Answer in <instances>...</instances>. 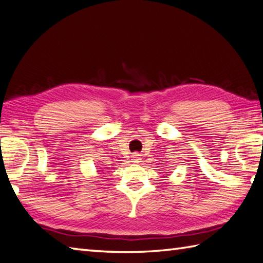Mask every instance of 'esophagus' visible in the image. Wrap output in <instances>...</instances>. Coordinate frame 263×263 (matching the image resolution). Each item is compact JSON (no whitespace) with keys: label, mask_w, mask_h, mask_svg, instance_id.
Here are the masks:
<instances>
[{"label":"esophagus","mask_w":263,"mask_h":263,"mask_svg":"<svg viewBox=\"0 0 263 263\" xmlns=\"http://www.w3.org/2000/svg\"><path fill=\"white\" fill-rule=\"evenodd\" d=\"M132 158V162H135V163H139V162H140V159H141V157H140V155H139V154L138 153H135V154H133V155L131 156Z\"/></svg>","instance_id":"1"}]
</instances>
